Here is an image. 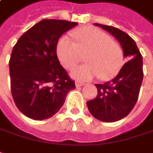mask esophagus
<instances>
[{
	"mask_svg": "<svg viewBox=\"0 0 153 153\" xmlns=\"http://www.w3.org/2000/svg\"><path fill=\"white\" fill-rule=\"evenodd\" d=\"M83 85H85L84 83L79 82V81H75V86H76V87H80V86H83Z\"/></svg>",
	"mask_w": 153,
	"mask_h": 153,
	"instance_id": "obj_1",
	"label": "esophagus"
}]
</instances>
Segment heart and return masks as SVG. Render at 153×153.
I'll use <instances>...</instances> for the list:
<instances>
[{
    "mask_svg": "<svg viewBox=\"0 0 153 153\" xmlns=\"http://www.w3.org/2000/svg\"><path fill=\"white\" fill-rule=\"evenodd\" d=\"M74 42L63 37L57 45V55L66 69H72L85 55L86 64L75 68L71 73L77 80H90L99 76L109 79L119 72L123 63L124 53L118 42L111 40L107 33L93 27H84L74 31Z\"/></svg>",
    "mask_w": 153,
    "mask_h": 153,
    "instance_id": "1",
    "label": "heart"
}]
</instances>
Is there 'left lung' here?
<instances>
[{
	"label": "left lung",
	"mask_w": 153,
	"mask_h": 153,
	"mask_svg": "<svg viewBox=\"0 0 153 153\" xmlns=\"http://www.w3.org/2000/svg\"><path fill=\"white\" fill-rule=\"evenodd\" d=\"M94 25L116 37L123 48L124 56L129 59L115 79L95 85L98 94L87 101L88 109L94 118L104 122H114L127 116L137 101L143 79L142 56L127 33L111 26Z\"/></svg>",
	"instance_id": "8db88e82"
}]
</instances>
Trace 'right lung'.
<instances>
[{"instance_id": "add662e5", "label": "right lung", "mask_w": 153, "mask_h": 153, "mask_svg": "<svg viewBox=\"0 0 153 153\" xmlns=\"http://www.w3.org/2000/svg\"><path fill=\"white\" fill-rule=\"evenodd\" d=\"M77 22L44 19L16 42L9 61L11 90L16 105L31 119H48L63 106L74 81L60 64L57 44Z\"/></svg>"}]
</instances>
